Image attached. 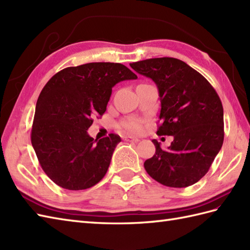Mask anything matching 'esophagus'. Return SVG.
Here are the masks:
<instances>
[{"label":"esophagus","mask_w":250,"mask_h":250,"mask_svg":"<svg viewBox=\"0 0 250 250\" xmlns=\"http://www.w3.org/2000/svg\"><path fill=\"white\" fill-rule=\"evenodd\" d=\"M122 140L126 141V142H131V143L140 142V140L137 139V137H131V136H122Z\"/></svg>","instance_id":"34e87169"}]
</instances>
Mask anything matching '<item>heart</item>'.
<instances>
[{"label":"heart","mask_w":250,"mask_h":250,"mask_svg":"<svg viewBox=\"0 0 250 250\" xmlns=\"http://www.w3.org/2000/svg\"><path fill=\"white\" fill-rule=\"evenodd\" d=\"M121 129L131 134H136L142 130V121L137 118H129L120 124Z\"/></svg>","instance_id":"obj_1"}]
</instances>
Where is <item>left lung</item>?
Listing matches in <instances>:
<instances>
[{"label":"left lung","mask_w":250,"mask_h":250,"mask_svg":"<svg viewBox=\"0 0 250 250\" xmlns=\"http://www.w3.org/2000/svg\"><path fill=\"white\" fill-rule=\"evenodd\" d=\"M130 66L157 84L162 121L157 134L174 137L167 150L152 140L156 153L145 161L146 172L167 187L198 183L224 143V108L218 94L199 72L175 58H153Z\"/></svg>","instance_id":"left-lung-1"}]
</instances>
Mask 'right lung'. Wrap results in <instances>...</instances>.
<instances>
[{"mask_svg":"<svg viewBox=\"0 0 250 250\" xmlns=\"http://www.w3.org/2000/svg\"><path fill=\"white\" fill-rule=\"evenodd\" d=\"M137 76L120 63L92 62L52 76L37 100L31 143L47 176L67 190L91 188L107 172L120 136L99 141L87 130L102 116L111 88Z\"/></svg>","mask_w":250,"mask_h":250,"instance_id":"right-lung-1","label":"right lung"}]
</instances>
